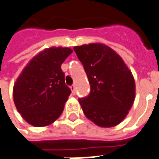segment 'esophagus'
Segmentation results:
<instances>
[{
    "label": "esophagus",
    "instance_id": "esophagus-1",
    "mask_svg": "<svg viewBox=\"0 0 159 159\" xmlns=\"http://www.w3.org/2000/svg\"><path fill=\"white\" fill-rule=\"evenodd\" d=\"M70 89H71L72 94L75 95V94H76V86H75V85H72L71 87H70Z\"/></svg>",
    "mask_w": 159,
    "mask_h": 159
}]
</instances>
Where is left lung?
I'll use <instances>...</instances> for the list:
<instances>
[{"mask_svg":"<svg viewBox=\"0 0 159 159\" xmlns=\"http://www.w3.org/2000/svg\"><path fill=\"white\" fill-rule=\"evenodd\" d=\"M90 84V93L79 103L85 116L101 127L117 126L135 99V82L120 55L102 43L75 46Z\"/></svg>","mask_w":159,"mask_h":159,"instance_id":"1","label":"left lung"}]
</instances>
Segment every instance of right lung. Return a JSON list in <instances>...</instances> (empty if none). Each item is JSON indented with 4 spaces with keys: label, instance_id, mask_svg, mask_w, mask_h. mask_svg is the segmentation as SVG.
I'll list each match as a JSON object with an SVG mask.
<instances>
[{
    "label": "right lung",
    "instance_id": "obj_1",
    "mask_svg": "<svg viewBox=\"0 0 159 159\" xmlns=\"http://www.w3.org/2000/svg\"><path fill=\"white\" fill-rule=\"evenodd\" d=\"M68 47H50L34 56L14 85V102L23 119L33 126H46L63 113L70 95L61 65L72 53Z\"/></svg>",
    "mask_w": 159,
    "mask_h": 159
}]
</instances>
